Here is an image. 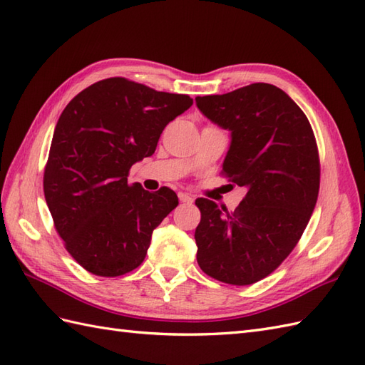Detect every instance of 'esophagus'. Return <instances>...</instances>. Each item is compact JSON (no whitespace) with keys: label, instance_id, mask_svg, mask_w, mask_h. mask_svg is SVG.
Returning <instances> with one entry per match:
<instances>
[{"label":"esophagus","instance_id":"esophagus-1","mask_svg":"<svg viewBox=\"0 0 365 365\" xmlns=\"http://www.w3.org/2000/svg\"><path fill=\"white\" fill-rule=\"evenodd\" d=\"M179 199H180V202H185V203L194 202V196H191V194H188V192H179Z\"/></svg>","mask_w":365,"mask_h":365}]
</instances>
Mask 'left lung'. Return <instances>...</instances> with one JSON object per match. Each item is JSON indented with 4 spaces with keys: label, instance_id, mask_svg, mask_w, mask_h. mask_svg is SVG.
Instances as JSON below:
<instances>
[{
    "label": "left lung",
    "instance_id": "obj_1",
    "mask_svg": "<svg viewBox=\"0 0 365 365\" xmlns=\"http://www.w3.org/2000/svg\"><path fill=\"white\" fill-rule=\"evenodd\" d=\"M200 113L230 132L222 171L247 194L233 213L197 199V262L219 282L247 286L282 264L314 211L320 166L302 108L270 83L197 96Z\"/></svg>",
    "mask_w": 365,
    "mask_h": 365
}]
</instances>
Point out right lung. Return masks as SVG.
I'll use <instances>...</instances> for the list:
<instances>
[{
    "label": "right lung",
    "mask_w": 365,
    "mask_h": 365,
    "mask_svg": "<svg viewBox=\"0 0 365 365\" xmlns=\"http://www.w3.org/2000/svg\"><path fill=\"white\" fill-rule=\"evenodd\" d=\"M192 106L188 95L155 91L124 78L93 83L65 107L54 129L43 190L57 233L88 272L137 269L177 194L127 183L129 169L155 152L169 121Z\"/></svg>",
    "instance_id": "add662e5"
}]
</instances>
